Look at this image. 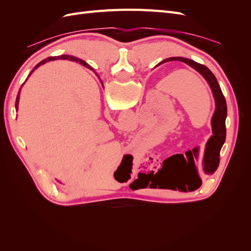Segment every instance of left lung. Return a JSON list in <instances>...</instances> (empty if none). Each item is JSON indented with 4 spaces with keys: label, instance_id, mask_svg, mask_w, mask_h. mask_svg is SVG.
Wrapping results in <instances>:
<instances>
[{
    "label": "left lung",
    "instance_id": "obj_1",
    "mask_svg": "<svg viewBox=\"0 0 251 251\" xmlns=\"http://www.w3.org/2000/svg\"><path fill=\"white\" fill-rule=\"evenodd\" d=\"M174 60H179V62L185 63L189 67H192L194 70L199 72L202 76L207 81L208 86L210 87V90L215 98L216 109L214 112V115L211 117V130L212 135L211 137L207 140L206 146H205L204 150V156H203V172L207 175L214 174L220 163V151H221L223 144L225 142L226 138V126H225V120L227 116V105L225 97L222 93V90L220 88L219 82L208 68L202 64H199L195 62V60L188 59L185 57H169L161 60L157 66L162 65L166 62H174ZM200 184L198 186H195L196 188L200 187Z\"/></svg>",
    "mask_w": 251,
    "mask_h": 251
}]
</instances>
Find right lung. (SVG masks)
Returning <instances> with one entry per match:
<instances>
[{"label": "right lung", "mask_w": 251, "mask_h": 251, "mask_svg": "<svg viewBox=\"0 0 251 251\" xmlns=\"http://www.w3.org/2000/svg\"><path fill=\"white\" fill-rule=\"evenodd\" d=\"M55 59H68V60H71V62H75V63H79L80 65H82V66H85V67H87V68H89L90 70H93V68L91 67V66H89L86 62H83L82 59H79L78 57H75V56H72V55H59V56H57V57H55V56H51V57H48V58H46V59H43L42 62H40L39 64H37L33 69H32V71L30 72V74L28 75V77L30 76V75H31L32 73H33V71L35 70V69H37V68H39L40 66H42V65H44V64H46V63H48V62H50V60H55ZM94 71V70H93ZM28 77H27V79H28ZM26 79V80H27ZM25 80V81H26ZM100 82H101V80H100ZM25 83V82H24ZM24 83H23V85L21 86V88H23V86H24ZM20 94H21V89H20V91H19V93H18V96H17V100H16V110L18 111V109H19V102H20ZM58 181V180H57ZM59 182V181H58Z\"/></svg>", "instance_id": "1"}]
</instances>
